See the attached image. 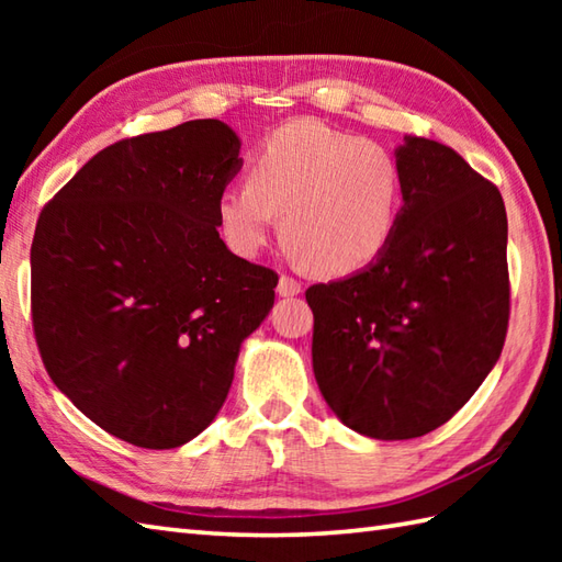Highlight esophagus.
Here are the masks:
<instances>
[{"label":"esophagus","mask_w":562,"mask_h":562,"mask_svg":"<svg viewBox=\"0 0 562 562\" xmlns=\"http://www.w3.org/2000/svg\"><path fill=\"white\" fill-rule=\"evenodd\" d=\"M302 292V282H296L290 274H282L278 282V294L280 296H296Z\"/></svg>","instance_id":"1"}]
</instances>
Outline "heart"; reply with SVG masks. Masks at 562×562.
<instances>
[{
    "instance_id": "1",
    "label": "heart",
    "mask_w": 562,
    "mask_h": 562,
    "mask_svg": "<svg viewBox=\"0 0 562 562\" xmlns=\"http://www.w3.org/2000/svg\"><path fill=\"white\" fill-rule=\"evenodd\" d=\"M403 178L393 154L326 123L300 117L274 130L250 164V183L217 200L222 234L236 254L256 256L282 214V236L314 270L360 272L396 234Z\"/></svg>"
}]
</instances>
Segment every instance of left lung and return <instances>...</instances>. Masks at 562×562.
<instances>
[{"label": "left lung", "mask_w": 562, "mask_h": 562, "mask_svg": "<svg viewBox=\"0 0 562 562\" xmlns=\"http://www.w3.org/2000/svg\"><path fill=\"white\" fill-rule=\"evenodd\" d=\"M403 207L372 266L314 284V376L342 425L413 439L445 425L491 374L509 321L507 212L461 154L405 135Z\"/></svg>", "instance_id": "8db88e82"}]
</instances>
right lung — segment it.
<instances>
[{
  "mask_svg": "<svg viewBox=\"0 0 562 562\" xmlns=\"http://www.w3.org/2000/svg\"><path fill=\"white\" fill-rule=\"evenodd\" d=\"M222 121L115 142L43 207L31 246L33 330L55 386L113 437L176 449L217 417L278 274L220 238L241 171Z\"/></svg>",
  "mask_w": 562,
  "mask_h": 562,
  "instance_id": "1",
  "label": "right lung"
}]
</instances>
